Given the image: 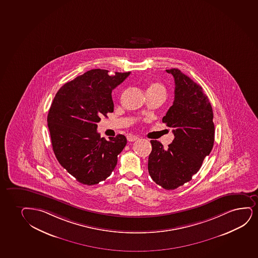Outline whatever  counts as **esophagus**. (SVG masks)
Wrapping results in <instances>:
<instances>
[{
    "label": "esophagus",
    "instance_id": "1",
    "mask_svg": "<svg viewBox=\"0 0 258 258\" xmlns=\"http://www.w3.org/2000/svg\"><path fill=\"white\" fill-rule=\"evenodd\" d=\"M127 139L128 142H135V141L138 140L139 137L137 136H133V135H128L127 137Z\"/></svg>",
    "mask_w": 258,
    "mask_h": 258
}]
</instances>
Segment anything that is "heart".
Wrapping results in <instances>:
<instances>
[{"label": "heart", "instance_id": "heart-1", "mask_svg": "<svg viewBox=\"0 0 258 258\" xmlns=\"http://www.w3.org/2000/svg\"><path fill=\"white\" fill-rule=\"evenodd\" d=\"M147 92L152 94H161L166 96V89L164 86L159 83H153L147 89Z\"/></svg>", "mask_w": 258, "mask_h": 258}]
</instances>
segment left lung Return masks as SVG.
<instances>
[{
    "instance_id": "1",
    "label": "left lung",
    "mask_w": 258,
    "mask_h": 258,
    "mask_svg": "<svg viewBox=\"0 0 258 258\" xmlns=\"http://www.w3.org/2000/svg\"><path fill=\"white\" fill-rule=\"evenodd\" d=\"M175 79V100L164 122L173 130L172 143L164 149L151 140L148 169L153 181L172 190L188 182L198 173L214 145L213 110L203 88L178 69L166 70Z\"/></svg>"
}]
</instances>
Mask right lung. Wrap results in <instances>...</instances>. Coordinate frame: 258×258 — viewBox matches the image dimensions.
<instances>
[{"instance_id":"1","label":"right lung","mask_w":258,"mask_h":258,"mask_svg":"<svg viewBox=\"0 0 258 258\" xmlns=\"http://www.w3.org/2000/svg\"><path fill=\"white\" fill-rule=\"evenodd\" d=\"M130 74L89 70L65 83L51 104L47 121L53 151L60 165L83 184L108 178L127 143L123 135L101 138L97 123L114 111L112 90Z\"/></svg>"}]
</instances>
